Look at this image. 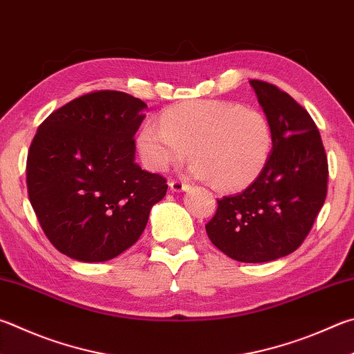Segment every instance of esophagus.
I'll use <instances>...</instances> for the list:
<instances>
[{
    "label": "esophagus",
    "instance_id": "obj_1",
    "mask_svg": "<svg viewBox=\"0 0 354 354\" xmlns=\"http://www.w3.org/2000/svg\"><path fill=\"white\" fill-rule=\"evenodd\" d=\"M169 185H170V190L175 192V194H181V192H185L189 189V185L183 181H170Z\"/></svg>",
    "mask_w": 354,
    "mask_h": 354
}]
</instances>
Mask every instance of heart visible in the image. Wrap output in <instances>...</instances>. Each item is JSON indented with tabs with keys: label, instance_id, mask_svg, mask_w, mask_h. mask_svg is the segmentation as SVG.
I'll list each match as a JSON object with an SVG mask.
<instances>
[{
	"label": "heart",
	"instance_id": "heart-1",
	"mask_svg": "<svg viewBox=\"0 0 354 354\" xmlns=\"http://www.w3.org/2000/svg\"><path fill=\"white\" fill-rule=\"evenodd\" d=\"M160 124L147 122L138 150L147 169L164 171L189 155V175L215 181L218 189H241L260 175L272 150L265 114L232 102H187L167 110Z\"/></svg>",
	"mask_w": 354,
	"mask_h": 354
}]
</instances>
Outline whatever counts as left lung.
I'll return each instance as SVG.
<instances>
[{
    "instance_id": "obj_1",
    "label": "left lung",
    "mask_w": 354,
    "mask_h": 354,
    "mask_svg": "<svg viewBox=\"0 0 354 354\" xmlns=\"http://www.w3.org/2000/svg\"><path fill=\"white\" fill-rule=\"evenodd\" d=\"M272 128V150L252 184L223 196L205 224L210 241L230 259L265 263L294 252L322 209L328 160L316 124L291 95L250 80Z\"/></svg>"
}]
</instances>
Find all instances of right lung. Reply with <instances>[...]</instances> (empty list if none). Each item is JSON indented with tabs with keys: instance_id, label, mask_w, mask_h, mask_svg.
<instances>
[{
	"instance_id": "right-lung-1",
	"label": "right lung",
	"mask_w": 354,
	"mask_h": 354,
	"mask_svg": "<svg viewBox=\"0 0 354 354\" xmlns=\"http://www.w3.org/2000/svg\"><path fill=\"white\" fill-rule=\"evenodd\" d=\"M147 105L120 91L71 100L38 127L26 179L32 207L57 250L106 261L142 235L165 179L134 160V134Z\"/></svg>"
}]
</instances>
